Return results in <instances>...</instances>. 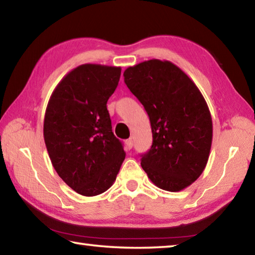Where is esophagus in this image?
Listing matches in <instances>:
<instances>
[{
    "instance_id": "esophagus-1",
    "label": "esophagus",
    "mask_w": 255,
    "mask_h": 255,
    "mask_svg": "<svg viewBox=\"0 0 255 255\" xmlns=\"http://www.w3.org/2000/svg\"><path fill=\"white\" fill-rule=\"evenodd\" d=\"M126 147L128 149H131L132 148V139H131V138H129V139L126 140Z\"/></svg>"
}]
</instances>
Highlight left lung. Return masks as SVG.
Masks as SVG:
<instances>
[{"label":"left lung","mask_w":255,"mask_h":255,"mask_svg":"<svg viewBox=\"0 0 255 255\" xmlns=\"http://www.w3.org/2000/svg\"><path fill=\"white\" fill-rule=\"evenodd\" d=\"M124 76L152 127L153 144L140 155L141 167L156 187L181 191L199 178L209 158L213 120L205 98L169 60H145Z\"/></svg>","instance_id":"1"}]
</instances>
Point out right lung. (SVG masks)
Masks as SVG:
<instances>
[{
	"label": "right lung",
	"mask_w": 255,
	"mask_h": 255,
	"mask_svg": "<svg viewBox=\"0 0 255 255\" xmlns=\"http://www.w3.org/2000/svg\"><path fill=\"white\" fill-rule=\"evenodd\" d=\"M120 74L116 66H77L57 84L46 108L44 138L51 164L82 196L107 191L126 156L107 109Z\"/></svg>",
	"instance_id": "right-lung-1"
}]
</instances>
